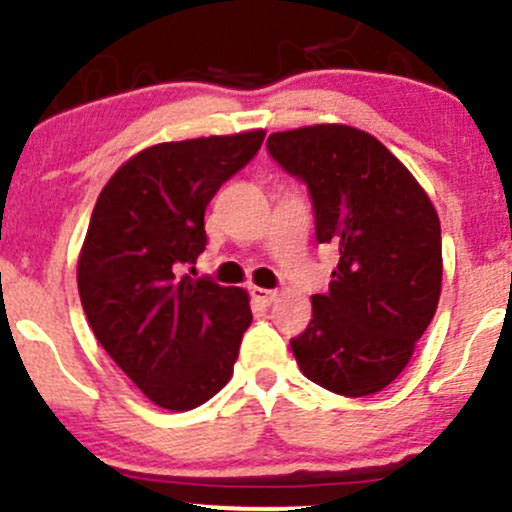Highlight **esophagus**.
I'll list each match as a JSON object with an SVG mask.
<instances>
[{
	"label": "esophagus",
	"mask_w": 512,
	"mask_h": 512,
	"mask_svg": "<svg viewBox=\"0 0 512 512\" xmlns=\"http://www.w3.org/2000/svg\"><path fill=\"white\" fill-rule=\"evenodd\" d=\"M250 297L255 301H260L262 306H270L274 299H277V292L274 289H262V287H252L250 289Z\"/></svg>",
	"instance_id": "34e87169"
}]
</instances>
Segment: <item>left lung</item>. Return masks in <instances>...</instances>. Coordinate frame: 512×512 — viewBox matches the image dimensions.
Returning <instances> with one entry per match:
<instances>
[{"label":"left lung","instance_id":"left-lung-1","mask_svg":"<svg viewBox=\"0 0 512 512\" xmlns=\"http://www.w3.org/2000/svg\"><path fill=\"white\" fill-rule=\"evenodd\" d=\"M270 157L306 184L316 240L338 247L326 294L292 338L301 373L336 395L387 387L410 363L441 292L439 215L405 166L346 125L274 132Z\"/></svg>","mask_w":512,"mask_h":512}]
</instances>
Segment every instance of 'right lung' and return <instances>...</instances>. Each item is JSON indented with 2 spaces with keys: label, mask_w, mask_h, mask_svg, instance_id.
Here are the masks:
<instances>
[{
  "label": "right lung",
  "mask_w": 512,
  "mask_h": 512,
  "mask_svg": "<svg viewBox=\"0 0 512 512\" xmlns=\"http://www.w3.org/2000/svg\"><path fill=\"white\" fill-rule=\"evenodd\" d=\"M265 132L164 142L102 188L78 260V292L95 338L154 405L186 412L233 375L250 299L193 279L206 250L208 203L262 147Z\"/></svg>",
  "instance_id": "obj_1"
}]
</instances>
